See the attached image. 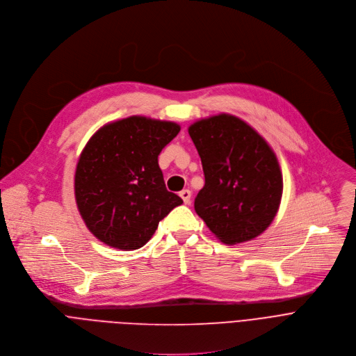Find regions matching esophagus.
Returning a JSON list of instances; mask_svg holds the SVG:
<instances>
[{
  "mask_svg": "<svg viewBox=\"0 0 356 356\" xmlns=\"http://www.w3.org/2000/svg\"><path fill=\"white\" fill-rule=\"evenodd\" d=\"M191 191L189 189H184V191H181L179 192V196L182 197V200H184V203L185 204H189L191 203Z\"/></svg>",
  "mask_w": 356,
  "mask_h": 356,
  "instance_id": "obj_1",
  "label": "esophagus"
}]
</instances>
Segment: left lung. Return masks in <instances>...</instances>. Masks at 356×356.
Returning <instances> with one entry per match:
<instances>
[{"label": "left lung", "instance_id": "8db88e82", "mask_svg": "<svg viewBox=\"0 0 356 356\" xmlns=\"http://www.w3.org/2000/svg\"><path fill=\"white\" fill-rule=\"evenodd\" d=\"M199 153L204 186L195 211L225 244L259 236L279 209L283 181L275 153L244 120L222 113L188 129Z\"/></svg>", "mask_w": 356, "mask_h": 356}]
</instances>
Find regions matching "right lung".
I'll return each instance as SVG.
<instances>
[{"label": "right lung", "instance_id": "add662e5", "mask_svg": "<svg viewBox=\"0 0 356 356\" xmlns=\"http://www.w3.org/2000/svg\"><path fill=\"white\" fill-rule=\"evenodd\" d=\"M179 124L130 116L101 127L84 147L74 179L76 200L88 230L119 250L143 247L160 220L182 203L168 192L159 165Z\"/></svg>", "mask_w": 356, "mask_h": 356}]
</instances>
